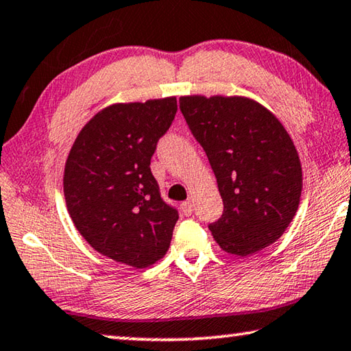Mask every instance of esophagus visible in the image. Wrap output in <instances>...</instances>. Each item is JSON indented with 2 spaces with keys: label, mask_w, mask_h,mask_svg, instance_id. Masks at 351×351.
Listing matches in <instances>:
<instances>
[{
  "label": "esophagus",
  "mask_w": 351,
  "mask_h": 351,
  "mask_svg": "<svg viewBox=\"0 0 351 351\" xmlns=\"http://www.w3.org/2000/svg\"><path fill=\"white\" fill-rule=\"evenodd\" d=\"M180 208H182V211H183V214H185V216H191V214H193V202L191 200L183 202Z\"/></svg>",
  "instance_id": "esophagus-1"
}]
</instances>
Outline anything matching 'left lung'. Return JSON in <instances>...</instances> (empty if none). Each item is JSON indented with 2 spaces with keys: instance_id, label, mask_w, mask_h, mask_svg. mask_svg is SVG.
Returning <instances> with one entry per match:
<instances>
[{
  "instance_id": "1",
  "label": "left lung",
  "mask_w": 351,
  "mask_h": 351,
  "mask_svg": "<svg viewBox=\"0 0 351 351\" xmlns=\"http://www.w3.org/2000/svg\"><path fill=\"white\" fill-rule=\"evenodd\" d=\"M180 110L223 200L222 217L208 226L219 247L243 257L278 241L302 193L300 160L282 123L245 97H182Z\"/></svg>"
}]
</instances>
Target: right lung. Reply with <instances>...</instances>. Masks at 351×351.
Returning <instances> with one entry per match:
<instances>
[{"instance_id": "1", "label": "right lung", "mask_w": 351, "mask_h": 351, "mask_svg": "<svg viewBox=\"0 0 351 351\" xmlns=\"http://www.w3.org/2000/svg\"><path fill=\"white\" fill-rule=\"evenodd\" d=\"M176 112V97L104 108L80 131L66 160L72 222L115 262L146 268L169 248L179 211L162 199L149 165Z\"/></svg>"}]
</instances>
